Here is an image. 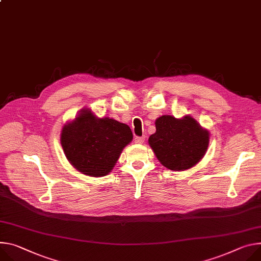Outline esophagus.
Instances as JSON below:
<instances>
[{"mask_svg": "<svg viewBox=\"0 0 261 261\" xmlns=\"http://www.w3.org/2000/svg\"><path fill=\"white\" fill-rule=\"evenodd\" d=\"M146 139V136H141V137H135L134 138V143L135 144H143Z\"/></svg>", "mask_w": 261, "mask_h": 261, "instance_id": "obj_1", "label": "esophagus"}]
</instances>
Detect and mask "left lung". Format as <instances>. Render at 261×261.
I'll list each match as a JSON object with an SVG mask.
<instances>
[{"label": "left lung", "mask_w": 261, "mask_h": 261, "mask_svg": "<svg viewBox=\"0 0 261 261\" xmlns=\"http://www.w3.org/2000/svg\"><path fill=\"white\" fill-rule=\"evenodd\" d=\"M155 127L156 132L149 137V145L163 167L185 171L204 157L210 134L193 116L161 115L155 121Z\"/></svg>", "instance_id": "obj_1"}]
</instances>
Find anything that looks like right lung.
Here are the masks:
<instances>
[{
    "instance_id": "obj_1",
    "label": "right lung",
    "mask_w": 261,
    "mask_h": 261,
    "mask_svg": "<svg viewBox=\"0 0 261 261\" xmlns=\"http://www.w3.org/2000/svg\"><path fill=\"white\" fill-rule=\"evenodd\" d=\"M133 139L128 125L110 117H98L83 108L62 127L60 143L66 159L81 174L108 175L124 148Z\"/></svg>"
}]
</instances>
